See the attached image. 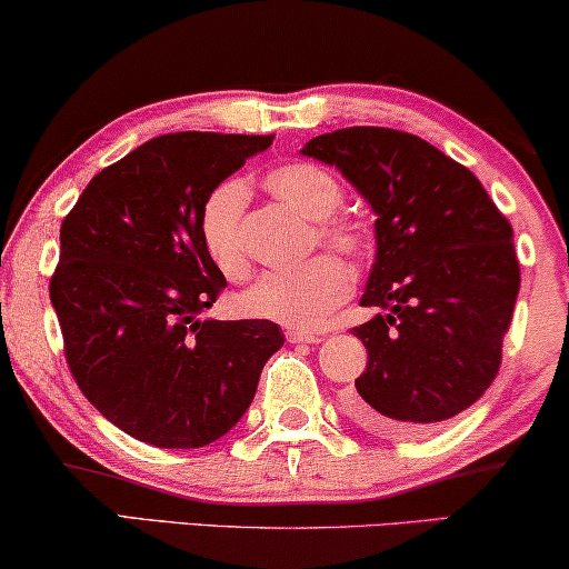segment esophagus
I'll return each mask as SVG.
<instances>
[{
	"mask_svg": "<svg viewBox=\"0 0 569 569\" xmlns=\"http://www.w3.org/2000/svg\"><path fill=\"white\" fill-rule=\"evenodd\" d=\"M284 339L290 341V345H318L321 337L313 331H300V329H287L284 331Z\"/></svg>",
	"mask_w": 569,
	"mask_h": 569,
	"instance_id": "1",
	"label": "esophagus"
}]
</instances>
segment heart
Instances as JSON below:
<instances>
[{
    "instance_id": "b5f03b06",
    "label": "heart",
    "mask_w": 569,
    "mask_h": 569,
    "mask_svg": "<svg viewBox=\"0 0 569 569\" xmlns=\"http://www.w3.org/2000/svg\"><path fill=\"white\" fill-rule=\"evenodd\" d=\"M263 186L271 197L316 222L318 243L345 256H362L368 251L370 228L362 217L337 212L341 204V183L331 170L313 162H287L269 170L263 176ZM246 204V186L230 178L207 193L199 212L201 246L214 269L230 282H243L251 274V259L243 243ZM349 290H352V277L345 263L321 253L292 271H271L261 277L251 290L240 295L238 306L246 316L313 329L347 300Z\"/></svg>"
}]
</instances>
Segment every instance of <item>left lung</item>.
I'll return each instance as SVG.
<instances>
[{
	"label": "left lung",
	"instance_id": "left-lung-1",
	"mask_svg": "<svg viewBox=\"0 0 569 569\" xmlns=\"http://www.w3.org/2000/svg\"><path fill=\"white\" fill-rule=\"evenodd\" d=\"M302 154L337 166L378 214L360 302L386 316L352 329L368 368L347 415L383 438L438 430L500 370L520 290L510 222L469 168L407 131L339 129Z\"/></svg>",
	"mask_w": 569,
	"mask_h": 569
}]
</instances>
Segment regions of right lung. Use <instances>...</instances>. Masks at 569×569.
I'll use <instances>...</instances> for the list:
<instances>
[{
    "label": "right lung",
    "instance_id": "right-lung-1",
    "mask_svg": "<svg viewBox=\"0 0 569 569\" xmlns=\"http://www.w3.org/2000/svg\"><path fill=\"white\" fill-rule=\"evenodd\" d=\"M274 137L176 131L100 170L61 222L49 292L92 407L154 448H204L251 407L277 323L199 321L224 290L201 246L207 193Z\"/></svg>",
    "mask_w": 569,
    "mask_h": 569
}]
</instances>
